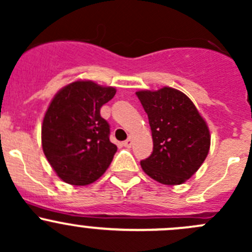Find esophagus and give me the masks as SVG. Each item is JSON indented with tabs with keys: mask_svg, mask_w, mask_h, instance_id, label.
<instances>
[{
	"mask_svg": "<svg viewBox=\"0 0 252 252\" xmlns=\"http://www.w3.org/2000/svg\"><path fill=\"white\" fill-rule=\"evenodd\" d=\"M131 144H133V140H131V138H128L126 141H123V145L126 147H131Z\"/></svg>",
	"mask_w": 252,
	"mask_h": 252,
	"instance_id": "obj_1",
	"label": "esophagus"
}]
</instances>
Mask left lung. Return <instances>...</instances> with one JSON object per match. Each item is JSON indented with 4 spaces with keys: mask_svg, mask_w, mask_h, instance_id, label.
I'll return each instance as SVG.
<instances>
[{
    "mask_svg": "<svg viewBox=\"0 0 252 252\" xmlns=\"http://www.w3.org/2000/svg\"><path fill=\"white\" fill-rule=\"evenodd\" d=\"M149 117L154 151L140 162L149 177L166 185L187 182L210 151V130L192 101L182 91L162 88L136 93Z\"/></svg>",
    "mask_w": 252,
    "mask_h": 252,
    "instance_id": "8db88e82",
    "label": "left lung"
}]
</instances>
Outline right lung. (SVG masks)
I'll use <instances>...</instances> for the list:
<instances>
[{"mask_svg": "<svg viewBox=\"0 0 252 252\" xmlns=\"http://www.w3.org/2000/svg\"><path fill=\"white\" fill-rule=\"evenodd\" d=\"M114 95L111 86L79 80L51 101L42 122V150L63 182L91 184L111 164L117 146L110 141V124L100 110Z\"/></svg>", "mask_w": 252, "mask_h": 252, "instance_id": "obj_1", "label": "right lung"}]
</instances>
